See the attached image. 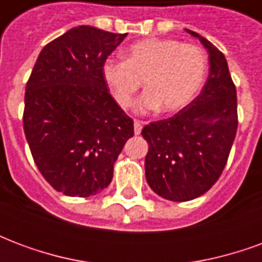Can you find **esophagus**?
<instances>
[{
    "label": "esophagus",
    "instance_id": "obj_1",
    "mask_svg": "<svg viewBox=\"0 0 262 262\" xmlns=\"http://www.w3.org/2000/svg\"><path fill=\"white\" fill-rule=\"evenodd\" d=\"M133 126H135V135H140V133H142L143 122H140V120H135Z\"/></svg>",
    "mask_w": 262,
    "mask_h": 262
}]
</instances>
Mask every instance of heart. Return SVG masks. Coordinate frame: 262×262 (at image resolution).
Instances as JSON below:
<instances>
[{"label": "heart", "mask_w": 262, "mask_h": 262, "mask_svg": "<svg viewBox=\"0 0 262 262\" xmlns=\"http://www.w3.org/2000/svg\"><path fill=\"white\" fill-rule=\"evenodd\" d=\"M206 57L201 48L174 39L150 37L126 49L125 60L109 57L102 75L120 108H130L142 86L147 88L136 109L142 114L157 111L171 114L191 102L202 85Z\"/></svg>", "instance_id": "b5f03b06"}]
</instances>
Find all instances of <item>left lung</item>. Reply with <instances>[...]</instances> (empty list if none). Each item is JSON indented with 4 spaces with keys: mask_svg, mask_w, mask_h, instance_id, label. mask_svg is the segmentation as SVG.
Wrapping results in <instances>:
<instances>
[{
    "mask_svg": "<svg viewBox=\"0 0 262 262\" xmlns=\"http://www.w3.org/2000/svg\"><path fill=\"white\" fill-rule=\"evenodd\" d=\"M209 53V75L192 102L168 119L143 127L148 143L146 180L154 192L174 202L201 196L213 187L237 132L236 85L225 54L196 32Z\"/></svg>",
    "mask_w": 262,
    "mask_h": 262,
    "instance_id": "obj_1",
    "label": "left lung"
}]
</instances>
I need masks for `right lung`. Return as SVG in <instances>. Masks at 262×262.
Instances as JSON below:
<instances>
[{"label": "right lung", "mask_w": 262, "mask_h": 262, "mask_svg": "<svg viewBox=\"0 0 262 262\" xmlns=\"http://www.w3.org/2000/svg\"><path fill=\"white\" fill-rule=\"evenodd\" d=\"M127 33L77 26L48 43L26 84L24 130L35 164L52 187L86 198L112 181L133 120L103 81V61Z\"/></svg>", "instance_id": "right-lung-1"}]
</instances>
